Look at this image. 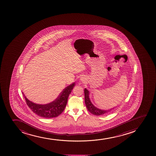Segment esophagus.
I'll return each instance as SVG.
<instances>
[{"label":"esophagus","mask_w":156,"mask_h":156,"mask_svg":"<svg viewBox=\"0 0 156 156\" xmlns=\"http://www.w3.org/2000/svg\"><path fill=\"white\" fill-rule=\"evenodd\" d=\"M83 78H81V81H83Z\"/></svg>","instance_id":"1"}]
</instances>
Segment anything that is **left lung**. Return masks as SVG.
Listing matches in <instances>:
<instances>
[{
    "label": "left lung",
    "mask_w": 156,
    "mask_h": 156,
    "mask_svg": "<svg viewBox=\"0 0 156 156\" xmlns=\"http://www.w3.org/2000/svg\"><path fill=\"white\" fill-rule=\"evenodd\" d=\"M84 101L86 104V107L88 109V111L91 114L96 115H103L104 114H107L109 112H110L112 109L115 108L109 109L108 110H103L98 108V107H95L93 104L91 102V100L89 98V91L86 88L84 89Z\"/></svg>",
    "instance_id": "8db88e82"
}]
</instances>
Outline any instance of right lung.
Instances as JSON below:
<instances>
[{"instance_id":"add662e5","label":"right lung","mask_w":156,"mask_h":156,"mask_svg":"<svg viewBox=\"0 0 156 156\" xmlns=\"http://www.w3.org/2000/svg\"><path fill=\"white\" fill-rule=\"evenodd\" d=\"M75 86V83L74 82L67 86L63 89L57 98L53 102L46 104L35 103L27 99L22 93L24 96L27 105L33 112L41 117L52 118L58 117L64 111L66 106L68 96Z\"/></svg>"}]
</instances>
